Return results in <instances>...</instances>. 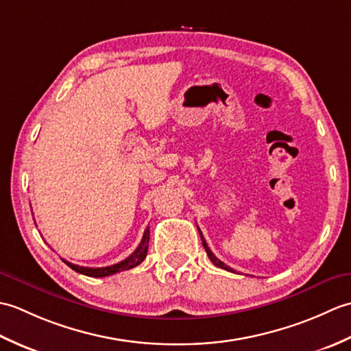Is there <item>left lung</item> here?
Wrapping results in <instances>:
<instances>
[{
  "instance_id": "1",
  "label": "left lung",
  "mask_w": 351,
  "mask_h": 351,
  "mask_svg": "<svg viewBox=\"0 0 351 351\" xmlns=\"http://www.w3.org/2000/svg\"><path fill=\"white\" fill-rule=\"evenodd\" d=\"M197 230H199V235H200V240H202V244H204V247H205V252H206V255H208V258L211 259V263L215 265V267H220V268H223V270H228V271H232L234 273V270L230 267H228L225 263H221V261L214 255V253L211 252V249L208 247V244H206V241H205V238H204V235H202V232H200V229L197 228Z\"/></svg>"
}]
</instances>
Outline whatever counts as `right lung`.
Returning a JSON list of instances; mask_svg holds the SVG:
<instances>
[{
	"label": "right lung",
	"instance_id": "1",
	"mask_svg": "<svg viewBox=\"0 0 351 351\" xmlns=\"http://www.w3.org/2000/svg\"><path fill=\"white\" fill-rule=\"evenodd\" d=\"M147 247H149V228L145 230L143 238L138 244V247L134 250L128 258H125L121 263H117L114 265H108V267H98V268H92V267H80L72 263H68V261L63 259V263L66 265H69L72 270H75L77 273L90 276V278H106V276H111L119 271H125V270H131V268L137 267L140 263H143V259L147 255Z\"/></svg>",
	"mask_w": 351,
	"mask_h": 351
}]
</instances>
